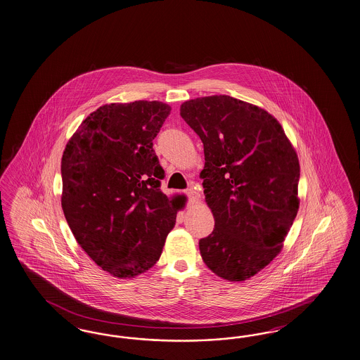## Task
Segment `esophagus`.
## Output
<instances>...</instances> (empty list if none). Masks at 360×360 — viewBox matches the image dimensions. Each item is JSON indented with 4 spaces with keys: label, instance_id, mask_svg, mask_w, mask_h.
I'll return each mask as SVG.
<instances>
[{
    "label": "esophagus",
    "instance_id": "obj_1",
    "mask_svg": "<svg viewBox=\"0 0 360 360\" xmlns=\"http://www.w3.org/2000/svg\"><path fill=\"white\" fill-rule=\"evenodd\" d=\"M185 193H186V195L188 197V200H190V201H197V191H195L194 188H187Z\"/></svg>",
    "mask_w": 360,
    "mask_h": 360
}]
</instances>
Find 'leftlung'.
Here are the masks:
<instances>
[{"instance_id": "1", "label": "left lung", "mask_w": 360, "mask_h": 360, "mask_svg": "<svg viewBox=\"0 0 360 360\" xmlns=\"http://www.w3.org/2000/svg\"><path fill=\"white\" fill-rule=\"evenodd\" d=\"M181 116L201 138L205 201L214 231L200 240L217 276L244 281L280 253L299 210L300 165L274 116L228 95L185 101Z\"/></svg>"}]
</instances>
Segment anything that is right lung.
<instances>
[{
	"mask_svg": "<svg viewBox=\"0 0 360 360\" xmlns=\"http://www.w3.org/2000/svg\"><path fill=\"white\" fill-rule=\"evenodd\" d=\"M172 107L111 103L86 116L61 158V207L77 244L103 271L127 278L158 261L185 195L162 193L153 148Z\"/></svg>",
	"mask_w": 360,
	"mask_h": 360,
	"instance_id": "obj_1",
	"label": "right lung"
}]
</instances>
